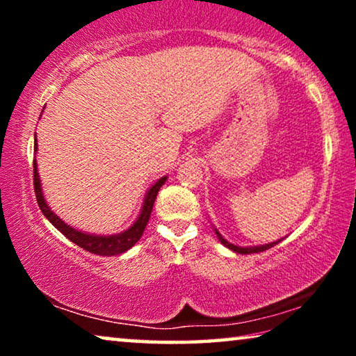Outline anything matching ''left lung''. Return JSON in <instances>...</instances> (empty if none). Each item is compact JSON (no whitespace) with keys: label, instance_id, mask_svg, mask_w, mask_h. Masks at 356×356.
Wrapping results in <instances>:
<instances>
[{"label":"left lung","instance_id":"8db88e82","mask_svg":"<svg viewBox=\"0 0 356 356\" xmlns=\"http://www.w3.org/2000/svg\"><path fill=\"white\" fill-rule=\"evenodd\" d=\"M217 233V236H218V240H220V243L222 245H225L227 248H230L232 251H235V252H238V254H252V252H262V251H266V250H269V248H272V246H275L277 243H280L282 240H279V241H274V243H269V245H262V246H254V248H241V246H235V245H232V243H228L225 238H222V235L218 232H216Z\"/></svg>","mask_w":356,"mask_h":356}]
</instances>
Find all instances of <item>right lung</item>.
<instances>
[{"mask_svg":"<svg viewBox=\"0 0 356 356\" xmlns=\"http://www.w3.org/2000/svg\"><path fill=\"white\" fill-rule=\"evenodd\" d=\"M33 149L37 150V139H35V144H33ZM165 179H167V177L160 178L159 181L149 189L147 196H145L143 211H140L138 220L134 222L133 227L128 228V230L123 233H120V235L95 236V235H87V233L77 232L76 228L66 225V223L63 222L60 217H56L55 213L50 211V207L47 206L45 199H43L42 188H40V178H38V173H37V163H35V160H33V189H35V197H37L38 207H40L43 216H45L48 220L51 222V225H55L58 230H60L63 235L67 238V240L76 243V245L81 246L82 250L89 251V252H92V254H99V256L121 254V252L128 251L131 246H134L136 243L140 240V236H143V233L145 230V225H147V222L150 218V212H152L155 197H157L159 189L162 188Z\"/></svg>","mask_w":356,"mask_h":356,"instance_id":"add662e5","label":"right lung"}]
</instances>
